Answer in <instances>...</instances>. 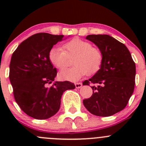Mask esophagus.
I'll return each instance as SVG.
<instances>
[{
    "mask_svg": "<svg viewBox=\"0 0 146 146\" xmlns=\"http://www.w3.org/2000/svg\"><path fill=\"white\" fill-rule=\"evenodd\" d=\"M75 85H76V88H80L82 87V84L81 82H77V83H75Z\"/></svg>",
    "mask_w": 146,
    "mask_h": 146,
    "instance_id": "34e87169",
    "label": "esophagus"
}]
</instances>
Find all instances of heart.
Listing matches in <instances>:
<instances>
[{
	"label": "heart",
	"instance_id": "heart-1",
	"mask_svg": "<svg viewBox=\"0 0 146 146\" xmlns=\"http://www.w3.org/2000/svg\"><path fill=\"white\" fill-rule=\"evenodd\" d=\"M60 47H52L48 52V59L54 66L62 69L67 66L68 58H73L70 68L64 69L58 73L60 79L77 81L86 74L91 76L100 70L103 61L102 53L99 48L92 46L88 41L74 38Z\"/></svg>",
	"mask_w": 146,
	"mask_h": 146
}]
</instances>
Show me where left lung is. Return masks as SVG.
I'll return each mask as SVG.
<instances>
[{
	"label": "left lung",
	"mask_w": 146,
	"mask_h": 146,
	"mask_svg": "<svg viewBox=\"0 0 146 146\" xmlns=\"http://www.w3.org/2000/svg\"><path fill=\"white\" fill-rule=\"evenodd\" d=\"M86 39L93 42L103 55L100 70L82 85L91 87L92 95L83 100L85 108L100 117H110L126 107L133 92L136 65L123 44L107 35H90Z\"/></svg>",
	"instance_id": "8db88e82"
}]
</instances>
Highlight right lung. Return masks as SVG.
I'll list each match as a JSON object with an SVG mask.
<instances>
[{
    "label": "right lung",
    "instance_id": "1",
    "mask_svg": "<svg viewBox=\"0 0 146 146\" xmlns=\"http://www.w3.org/2000/svg\"><path fill=\"white\" fill-rule=\"evenodd\" d=\"M64 36L35 34L23 41L12 55L9 78L15 100L34 119H48L56 114L64 92L76 88L69 81L52 82L57 71L48 59V52Z\"/></svg>",
    "mask_w": 146,
    "mask_h": 146
}]
</instances>
